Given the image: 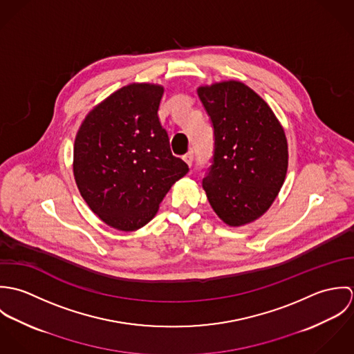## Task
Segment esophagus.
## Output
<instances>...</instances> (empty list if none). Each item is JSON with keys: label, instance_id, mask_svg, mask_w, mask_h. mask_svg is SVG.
I'll use <instances>...</instances> for the list:
<instances>
[{"label": "esophagus", "instance_id": "1", "mask_svg": "<svg viewBox=\"0 0 354 354\" xmlns=\"http://www.w3.org/2000/svg\"><path fill=\"white\" fill-rule=\"evenodd\" d=\"M183 158H184V160L188 163V166L191 167V166H192V162H194V151L187 152Z\"/></svg>", "mask_w": 354, "mask_h": 354}]
</instances>
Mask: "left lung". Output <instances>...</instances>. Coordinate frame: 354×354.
<instances>
[{"instance_id":"1","label":"left lung","mask_w":354,"mask_h":354,"mask_svg":"<svg viewBox=\"0 0 354 354\" xmlns=\"http://www.w3.org/2000/svg\"><path fill=\"white\" fill-rule=\"evenodd\" d=\"M214 128V155L203 178L207 199L230 226L250 223L275 201L288 170V142L272 110L240 82L199 87Z\"/></svg>"}]
</instances>
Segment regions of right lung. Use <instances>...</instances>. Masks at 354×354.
Wrapping results in <instances>:
<instances>
[{
    "instance_id": "right-lung-1",
    "label": "right lung",
    "mask_w": 354,
    "mask_h": 354,
    "mask_svg": "<svg viewBox=\"0 0 354 354\" xmlns=\"http://www.w3.org/2000/svg\"><path fill=\"white\" fill-rule=\"evenodd\" d=\"M163 88L129 84L88 113L75 140L73 174L90 208L109 226L131 232L155 216L188 165L170 151L158 110Z\"/></svg>"
}]
</instances>
